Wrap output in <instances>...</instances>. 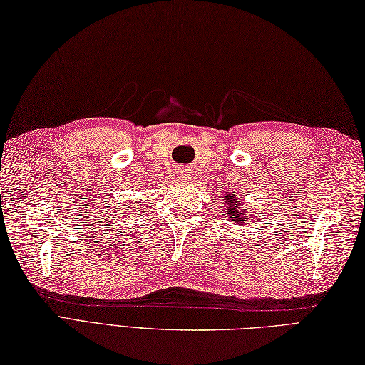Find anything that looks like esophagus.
Returning <instances> with one entry per match:
<instances>
[{"label":"esophagus","instance_id":"esophagus-1","mask_svg":"<svg viewBox=\"0 0 365 365\" xmlns=\"http://www.w3.org/2000/svg\"><path fill=\"white\" fill-rule=\"evenodd\" d=\"M178 176L181 180H189L192 176V170L187 169V167H181V169L178 170Z\"/></svg>","mask_w":365,"mask_h":365}]
</instances>
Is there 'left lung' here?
<instances>
[{"label": "left lung", "mask_w": 365, "mask_h": 365, "mask_svg": "<svg viewBox=\"0 0 365 365\" xmlns=\"http://www.w3.org/2000/svg\"><path fill=\"white\" fill-rule=\"evenodd\" d=\"M225 202H227V213L229 216H232V220L236 222V225H242L244 222H247L250 212L247 209V205L240 201V196L227 195Z\"/></svg>", "instance_id": "left-lung-1"}]
</instances>
